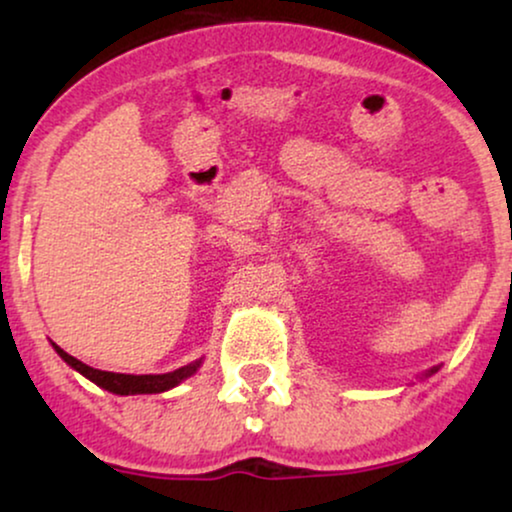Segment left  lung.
<instances>
[{
	"instance_id": "1",
	"label": "left lung",
	"mask_w": 512,
	"mask_h": 512,
	"mask_svg": "<svg viewBox=\"0 0 512 512\" xmlns=\"http://www.w3.org/2000/svg\"><path fill=\"white\" fill-rule=\"evenodd\" d=\"M436 370H438V368H431V370H429V373H426V375H433V373H436Z\"/></svg>"
}]
</instances>
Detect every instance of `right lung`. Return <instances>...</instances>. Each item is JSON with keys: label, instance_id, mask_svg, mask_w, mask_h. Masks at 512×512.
Here are the masks:
<instances>
[{"label": "right lung", "instance_id": "1", "mask_svg": "<svg viewBox=\"0 0 512 512\" xmlns=\"http://www.w3.org/2000/svg\"><path fill=\"white\" fill-rule=\"evenodd\" d=\"M53 349L60 354L62 361L69 363L74 370H79L83 377H88V380L95 382L97 387L107 389V391H111V394H118V396L160 394V391L177 387L179 382H184L186 377H191L202 363V359H198V361L188 363V366H184V368H177V370H172V373H165V375H125V373H109V370L90 368L83 361L69 356L65 349H60L55 342H53Z\"/></svg>", "mask_w": 512, "mask_h": 512}]
</instances>
